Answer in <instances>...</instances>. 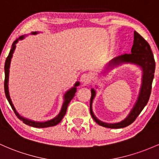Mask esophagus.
I'll return each mask as SVG.
<instances>
[{
    "instance_id": "obj_1",
    "label": "esophagus",
    "mask_w": 159,
    "mask_h": 159,
    "mask_svg": "<svg viewBox=\"0 0 159 159\" xmlns=\"http://www.w3.org/2000/svg\"><path fill=\"white\" fill-rule=\"evenodd\" d=\"M81 81L82 83L88 84L90 81V77L89 76V75L84 73V74H83L81 76Z\"/></svg>"
}]
</instances>
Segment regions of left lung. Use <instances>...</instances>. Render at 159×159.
<instances>
[{"label":"left lung","instance_id":"1","mask_svg":"<svg viewBox=\"0 0 159 159\" xmlns=\"http://www.w3.org/2000/svg\"><path fill=\"white\" fill-rule=\"evenodd\" d=\"M122 62H130V63L137 64L142 68L143 75V83L140 89V93H139L138 99L134 109L124 121L118 122V123L107 124L100 121L94 116L91 105L95 97L96 92L93 89H92L90 102V115L93 119L99 125L105 127V128H122L130 125L140 114L143 108L147 104L149 97H150L152 84L153 78H154L155 69H156V62H155L154 56H153L149 43L137 31H134V40L131 49V53L125 54V55H121L112 59L109 62V66L120 65Z\"/></svg>","mask_w":159,"mask_h":159}]
</instances>
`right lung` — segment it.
<instances>
[{
    "label": "right lung",
    "instance_id": "1",
    "mask_svg": "<svg viewBox=\"0 0 159 159\" xmlns=\"http://www.w3.org/2000/svg\"><path fill=\"white\" fill-rule=\"evenodd\" d=\"M33 34H36V33H33ZM23 38V36H21V37L19 38V39L16 40L14 41V42L12 44V48L11 50H10V53H9L8 57H7L6 61H5V65H4V73H5V78H4V92H5V95H6L7 99L9 103H10V106H11L12 109H13V111H14L15 115L17 116V118L21 120L24 124L25 125H29V126L34 127V128H48V127H52V126H55L57 125V124H59L60 122L62 121V118L65 116L66 110H67V107L69 103L70 102V101L72 99L73 97H74L75 93L76 92V87H78L79 85V82H77L75 84L74 88H72L69 91L66 92V93L65 94V97H64V102L63 105H62V109H61V111L60 114L58 115V116L56 117L55 118L53 119L50 120V121H45V122H36V121H30V120L25 119V118H22L21 117L18 113L16 112V111L14 106H13V104H12L11 99L10 98V95H9V91H8V78H9V68H10V60H11L12 56H13V52H14L15 48H16V43H17L18 40H21Z\"/></svg>",
    "mask_w": 159,
    "mask_h": 159
}]
</instances>
